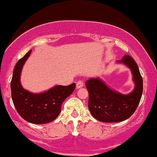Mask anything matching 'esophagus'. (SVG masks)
<instances>
[{
  "label": "esophagus",
  "mask_w": 157,
  "mask_h": 157,
  "mask_svg": "<svg viewBox=\"0 0 157 157\" xmlns=\"http://www.w3.org/2000/svg\"><path fill=\"white\" fill-rule=\"evenodd\" d=\"M83 86H84V82H83V81L79 80L76 82V88H77V89L82 88Z\"/></svg>",
  "instance_id": "1"
}]
</instances>
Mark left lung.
<instances>
[{
    "label": "left lung",
    "mask_w": 157,
    "mask_h": 157,
    "mask_svg": "<svg viewBox=\"0 0 157 157\" xmlns=\"http://www.w3.org/2000/svg\"><path fill=\"white\" fill-rule=\"evenodd\" d=\"M117 62L126 64L132 71L135 87L130 94L115 92L98 78L86 82L89 93L88 108L92 115L101 122H121L129 118L137 109L143 94V78L134 59L125 55Z\"/></svg>",
    "instance_id": "obj_1"
}]
</instances>
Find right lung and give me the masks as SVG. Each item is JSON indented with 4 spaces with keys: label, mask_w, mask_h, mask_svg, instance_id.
Returning a JSON list of instances; mask_svg holds the SVG:
<instances>
[{
    "label": "right lung",
    "mask_w": 157,
    "mask_h": 157,
    "mask_svg": "<svg viewBox=\"0 0 157 157\" xmlns=\"http://www.w3.org/2000/svg\"><path fill=\"white\" fill-rule=\"evenodd\" d=\"M31 53V50L17 62L14 67L11 82L12 101L18 114L25 121L34 124H43L51 122L58 117L62 103L74 91L75 84L57 85L39 94L24 90L20 84V74Z\"/></svg>",
    "instance_id": "add662e5"
}]
</instances>
